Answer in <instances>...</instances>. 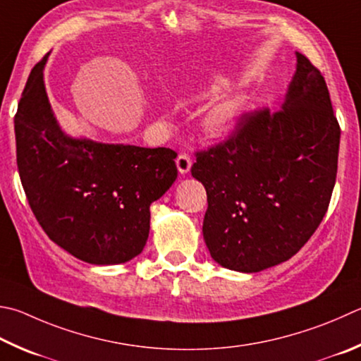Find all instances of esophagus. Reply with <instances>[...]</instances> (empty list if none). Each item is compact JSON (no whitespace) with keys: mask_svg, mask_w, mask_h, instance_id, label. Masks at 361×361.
I'll return each instance as SVG.
<instances>
[{"mask_svg":"<svg viewBox=\"0 0 361 361\" xmlns=\"http://www.w3.org/2000/svg\"><path fill=\"white\" fill-rule=\"evenodd\" d=\"M191 166H192V161L188 154L181 153L178 158H176V169H178V172L181 175H186L189 170H191Z\"/></svg>","mask_w":361,"mask_h":361,"instance_id":"obj_1","label":"esophagus"}]
</instances>
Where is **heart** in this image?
Listing matches in <instances>:
<instances>
[{
	"label": "heart",
	"instance_id": "1",
	"mask_svg": "<svg viewBox=\"0 0 361 361\" xmlns=\"http://www.w3.org/2000/svg\"><path fill=\"white\" fill-rule=\"evenodd\" d=\"M241 106H243V101L237 94L226 96L224 99L213 104L203 116L202 126L205 133L209 135H222L231 130L240 115Z\"/></svg>",
	"mask_w": 361,
	"mask_h": 361
}]
</instances>
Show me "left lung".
Instances as JSON below:
<instances>
[{"label":"left lung","mask_w":361,"mask_h":361,"mask_svg":"<svg viewBox=\"0 0 361 361\" xmlns=\"http://www.w3.org/2000/svg\"><path fill=\"white\" fill-rule=\"evenodd\" d=\"M281 110L240 118L227 142L197 153L203 240L214 262L257 273L297 254L324 219L336 181L341 129L322 74L295 51Z\"/></svg>","instance_id":"obj_1"}]
</instances>
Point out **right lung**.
<instances>
[{
  "label": "right lung",
  "mask_w": 361,
  "mask_h": 361,
  "mask_svg": "<svg viewBox=\"0 0 361 361\" xmlns=\"http://www.w3.org/2000/svg\"><path fill=\"white\" fill-rule=\"evenodd\" d=\"M49 55L32 68L14 118L26 199L49 238L93 265L124 264L149 233V205L176 180V153L71 137L44 83Z\"/></svg>",
  "instance_id": "add662e5"
}]
</instances>
